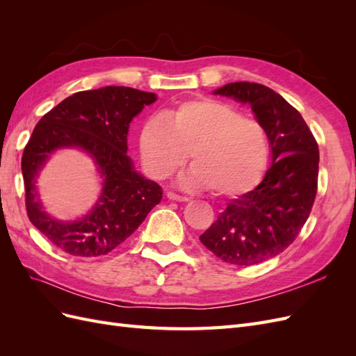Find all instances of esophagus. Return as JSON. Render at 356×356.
Masks as SVG:
<instances>
[{
    "label": "esophagus",
    "instance_id": "34e87169",
    "mask_svg": "<svg viewBox=\"0 0 356 356\" xmlns=\"http://www.w3.org/2000/svg\"><path fill=\"white\" fill-rule=\"evenodd\" d=\"M168 199H170V200H177V202H188V200H190V197L177 195V193H172V191H169V193H168Z\"/></svg>",
    "mask_w": 356,
    "mask_h": 356
}]
</instances>
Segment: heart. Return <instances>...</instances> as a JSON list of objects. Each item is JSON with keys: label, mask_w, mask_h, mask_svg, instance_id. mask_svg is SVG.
I'll return each instance as SVG.
<instances>
[{"label": "heart", "mask_w": 356, "mask_h": 356, "mask_svg": "<svg viewBox=\"0 0 356 356\" xmlns=\"http://www.w3.org/2000/svg\"><path fill=\"white\" fill-rule=\"evenodd\" d=\"M145 170L165 179L190 159L193 168L181 177L187 187H209L215 196H238L261 178L268 159L264 127L242 117L234 106L196 99L152 115L139 135Z\"/></svg>", "instance_id": "b5f03b06"}]
</instances>
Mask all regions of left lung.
<instances>
[{
    "label": "left lung",
    "mask_w": 356,
    "mask_h": 356,
    "mask_svg": "<svg viewBox=\"0 0 356 356\" xmlns=\"http://www.w3.org/2000/svg\"><path fill=\"white\" fill-rule=\"evenodd\" d=\"M251 105L268 138L272 165L254 190L232 199L200 242L220 260L252 266L293 243L309 218L318 188L319 149L301 114L258 83H229L213 90Z\"/></svg>",
    "instance_id": "1"
}]
</instances>
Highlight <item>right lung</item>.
Masks as SVG:
<instances>
[{
	"label": "right lung",
	"instance_id": "add662e5",
	"mask_svg": "<svg viewBox=\"0 0 356 356\" xmlns=\"http://www.w3.org/2000/svg\"><path fill=\"white\" fill-rule=\"evenodd\" d=\"M157 96L123 86L77 92L41 117L22 156L29 221L74 257L111 252L131 236L161 200V187L135 170L127 156L129 126ZM62 147L90 155L103 179L102 196L84 218L60 222L42 208L35 186L49 156Z\"/></svg>",
	"mask_w": 356,
	"mask_h": 356
}]
</instances>
